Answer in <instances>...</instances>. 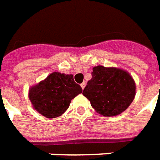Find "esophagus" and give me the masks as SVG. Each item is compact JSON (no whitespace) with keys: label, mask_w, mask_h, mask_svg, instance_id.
I'll return each mask as SVG.
<instances>
[{"label":"esophagus","mask_w":160,"mask_h":160,"mask_svg":"<svg viewBox=\"0 0 160 160\" xmlns=\"http://www.w3.org/2000/svg\"><path fill=\"white\" fill-rule=\"evenodd\" d=\"M85 87H86V82H83L82 83H81V88H82V89H84Z\"/></svg>","instance_id":"esophagus-1"}]
</instances>
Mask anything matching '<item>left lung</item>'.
<instances>
[{
	"label": "left lung",
	"instance_id": "8db88e82",
	"mask_svg": "<svg viewBox=\"0 0 160 160\" xmlns=\"http://www.w3.org/2000/svg\"><path fill=\"white\" fill-rule=\"evenodd\" d=\"M92 78L82 95L99 114L117 116L125 111L136 96V83L122 68L98 65L93 67Z\"/></svg>",
	"mask_w": 160,
	"mask_h": 160
}]
</instances>
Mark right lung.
Wrapping results in <instances>:
<instances>
[{"mask_svg":"<svg viewBox=\"0 0 160 160\" xmlns=\"http://www.w3.org/2000/svg\"><path fill=\"white\" fill-rule=\"evenodd\" d=\"M82 92L72 74L51 72L44 80L32 86L28 98L36 111L48 118L62 115L68 109L71 101Z\"/></svg>","mask_w":160,"mask_h":160,"instance_id":"1","label":"right lung"}]
</instances>
